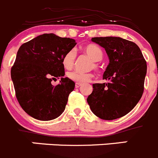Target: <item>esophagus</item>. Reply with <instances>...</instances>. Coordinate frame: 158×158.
I'll return each mask as SVG.
<instances>
[{
  "label": "esophagus",
  "mask_w": 158,
  "mask_h": 158,
  "mask_svg": "<svg viewBox=\"0 0 158 158\" xmlns=\"http://www.w3.org/2000/svg\"><path fill=\"white\" fill-rule=\"evenodd\" d=\"M80 86H81V83H78V82H76V88H79Z\"/></svg>",
  "instance_id": "1"
}]
</instances>
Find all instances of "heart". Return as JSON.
Segmentation results:
<instances>
[{
  "mask_svg": "<svg viewBox=\"0 0 158 158\" xmlns=\"http://www.w3.org/2000/svg\"><path fill=\"white\" fill-rule=\"evenodd\" d=\"M82 51L86 53L94 61H100L103 58V51L98 46L95 44H88L82 48ZM75 59H76V52L73 50L68 51L62 58V64L67 70L72 69L74 65ZM94 67H97V64L94 63ZM94 77V75L91 72L82 73V72L73 71L68 73V78L71 80L78 83H85L90 80Z\"/></svg>",
  "mask_w": 158,
  "mask_h": 158,
  "instance_id": "1",
  "label": "heart"
}]
</instances>
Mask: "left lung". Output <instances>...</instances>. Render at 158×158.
<instances>
[{"label": "left lung", "instance_id": "left-lung-1", "mask_svg": "<svg viewBox=\"0 0 158 158\" xmlns=\"http://www.w3.org/2000/svg\"><path fill=\"white\" fill-rule=\"evenodd\" d=\"M105 49L109 64L103 76L108 81L93 84L87 102L92 112L104 120H114L134 108L143 94L147 62L135 43L121 37H94Z\"/></svg>", "mask_w": 158, "mask_h": 158}]
</instances>
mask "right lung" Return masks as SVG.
<instances>
[{"label": "right lung", "instance_id": "obj_1", "mask_svg": "<svg viewBox=\"0 0 158 158\" xmlns=\"http://www.w3.org/2000/svg\"><path fill=\"white\" fill-rule=\"evenodd\" d=\"M76 45V40L54 33L40 35L19 48L11 69L16 98L31 117L50 121L64 110L75 82L64 76L62 58ZM61 77L54 87V78Z\"/></svg>", "mask_w": 158, "mask_h": 158}]
</instances>
